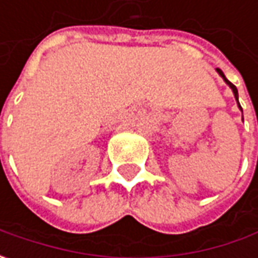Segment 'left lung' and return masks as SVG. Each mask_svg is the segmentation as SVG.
<instances>
[{
	"label": "left lung",
	"instance_id": "1",
	"mask_svg": "<svg viewBox=\"0 0 258 258\" xmlns=\"http://www.w3.org/2000/svg\"><path fill=\"white\" fill-rule=\"evenodd\" d=\"M217 73H218V75L223 77V80H224V82H225V83H227V85L230 86V89L233 90L234 97H235V100H237V104H238V107L241 109V106H240V103H238V90H237V87H235V86H234L233 83H231V82H228V80L225 79V76H224V73H223V72H221V70H220V69H217ZM241 112H243V109H241Z\"/></svg>",
	"mask_w": 258,
	"mask_h": 258
}]
</instances>
